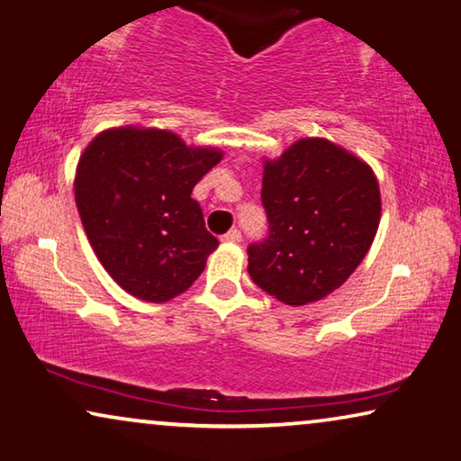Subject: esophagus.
Masks as SVG:
<instances>
[{"instance_id": "34e87169", "label": "esophagus", "mask_w": 461, "mask_h": 461, "mask_svg": "<svg viewBox=\"0 0 461 461\" xmlns=\"http://www.w3.org/2000/svg\"><path fill=\"white\" fill-rule=\"evenodd\" d=\"M221 240L228 244H238V242H242V233H240V230H230Z\"/></svg>"}]
</instances>
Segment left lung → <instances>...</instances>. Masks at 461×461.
Returning a JSON list of instances; mask_svg holds the SVG:
<instances>
[{
  "mask_svg": "<svg viewBox=\"0 0 461 461\" xmlns=\"http://www.w3.org/2000/svg\"><path fill=\"white\" fill-rule=\"evenodd\" d=\"M260 201L269 236L249 246V273L292 306L338 290L366 257L381 219L373 169L325 139H302L267 161Z\"/></svg>",
  "mask_w": 461,
  "mask_h": 461,
  "instance_id": "8db88e82",
  "label": "left lung"
}]
</instances>
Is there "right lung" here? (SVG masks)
<instances>
[{
    "mask_svg": "<svg viewBox=\"0 0 461 461\" xmlns=\"http://www.w3.org/2000/svg\"><path fill=\"white\" fill-rule=\"evenodd\" d=\"M221 150L186 147L157 128H112L82 153L74 196L105 271L144 302L180 296L219 242L204 228L192 188Z\"/></svg>",
    "mask_w": 461,
    "mask_h": 461,
    "instance_id": "right-lung-1",
    "label": "right lung"
}]
</instances>
